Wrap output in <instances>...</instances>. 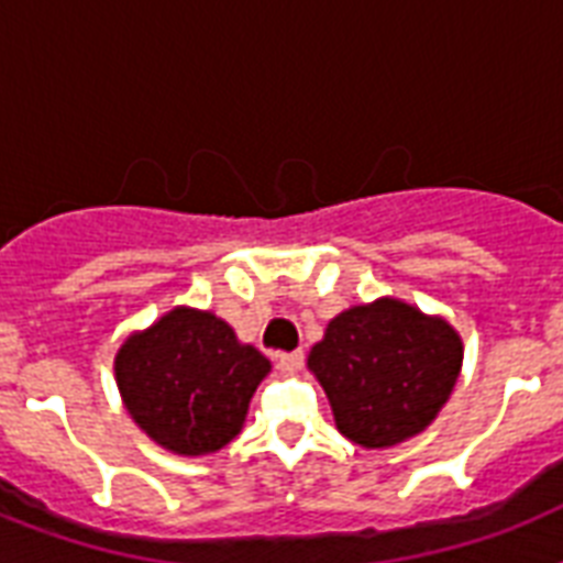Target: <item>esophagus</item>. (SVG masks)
<instances>
[{
  "label": "esophagus",
  "mask_w": 563,
  "mask_h": 563,
  "mask_svg": "<svg viewBox=\"0 0 563 563\" xmlns=\"http://www.w3.org/2000/svg\"><path fill=\"white\" fill-rule=\"evenodd\" d=\"M277 368L286 371V374H298V371L303 368V351L280 353V356H277Z\"/></svg>",
  "instance_id": "34e87169"
}]
</instances>
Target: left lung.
I'll return each instance as SVG.
<instances>
[{
  "label": "left lung",
  "instance_id": "8db88e82",
  "mask_svg": "<svg viewBox=\"0 0 563 563\" xmlns=\"http://www.w3.org/2000/svg\"><path fill=\"white\" fill-rule=\"evenodd\" d=\"M462 356V339L446 321L383 298L335 316L309 353V371L324 385L344 438L394 446L435 420Z\"/></svg>",
  "mask_w": 563,
  "mask_h": 563
}]
</instances>
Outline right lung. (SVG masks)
<instances>
[{
	"label": "right lung",
	"mask_w": 563,
	"mask_h": 563,
	"mask_svg": "<svg viewBox=\"0 0 563 563\" xmlns=\"http://www.w3.org/2000/svg\"><path fill=\"white\" fill-rule=\"evenodd\" d=\"M272 362L212 312L178 307L117 353L131 418L178 455L216 453L239 435L247 402Z\"/></svg>",
	"instance_id": "add662e5"
}]
</instances>
